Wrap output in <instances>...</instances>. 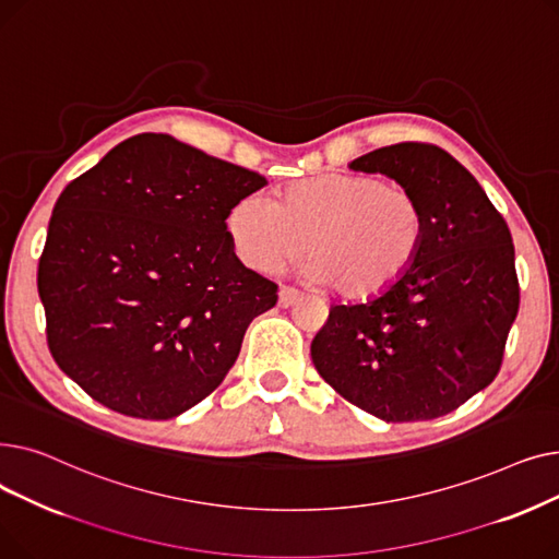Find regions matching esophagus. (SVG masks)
I'll return each instance as SVG.
<instances>
[{
  "mask_svg": "<svg viewBox=\"0 0 559 559\" xmlns=\"http://www.w3.org/2000/svg\"><path fill=\"white\" fill-rule=\"evenodd\" d=\"M299 297H301L299 289L289 287V285H283V287L278 289V306H281V308H289Z\"/></svg>",
  "mask_w": 559,
  "mask_h": 559,
  "instance_id": "esophagus-1",
  "label": "esophagus"
}]
</instances>
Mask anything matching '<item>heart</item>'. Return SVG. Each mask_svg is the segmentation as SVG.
<instances>
[{"mask_svg": "<svg viewBox=\"0 0 559 559\" xmlns=\"http://www.w3.org/2000/svg\"><path fill=\"white\" fill-rule=\"evenodd\" d=\"M235 253L272 272L304 249L301 274L346 299H371L396 285L419 255L426 211L401 183L324 174L287 186L278 201L249 194L228 213Z\"/></svg>", "mask_w": 559, "mask_h": 559, "instance_id": "1", "label": "heart"}]
</instances>
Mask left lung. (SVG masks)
Segmentation results:
<instances>
[{
    "instance_id": "obj_1",
    "label": "left lung",
    "mask_w": 559,
    "mask_h": 559,
    "mask_svg": "<svg viewBox=\"0 0 559 559\" xmlns=\"http://www.w3.org/2000/svg\"><path fill=\"white\" fill-rule=\"evenodd\" d=\"M348 167L413 190L426 235L396 285L367 304L331 308L310 344L312 362L378 419L444 417L501 369L519 312L512 233L472 171L435 144L380 146Z\"/></svg>"
}]
</instances>
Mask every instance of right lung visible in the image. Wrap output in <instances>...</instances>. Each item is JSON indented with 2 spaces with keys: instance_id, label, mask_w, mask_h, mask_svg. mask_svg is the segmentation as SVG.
Wrapping results in <instances>:
<instances>
[{
  "instance_id": "obj_1",
  "label": "right lung",
  "mask_w": 559,
  "mask_h": 559,
  "mask_svg": "<svg viewBox=\"0 0 559 559\" xmlns=\"http://www.w3.org/2000/svg\"><path fill=\"white\" fill-rule=\"evenodd\" d=\"M267 179L165 133L110 150L58 197L38 264L51 358L115 413L171 419L238 360L278 285L247 270L226 217Z\"/></svg>"
}]
</instances>
